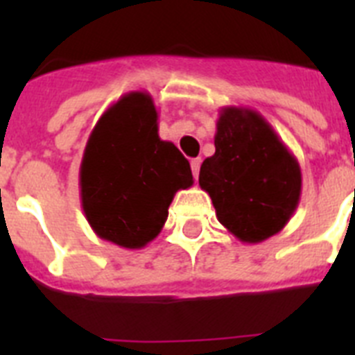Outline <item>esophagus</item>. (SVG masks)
I'll list each match as a JSON object with an SVG mask.
<instances>
[{"label":"esophagus","instance_id":"34e87169","mask_svg":"<svg viewBox=\"0 0 355 355\" xmlns=\"http://www.w3.org/2000/svg\"><path fill=\"white\" fill-rule=\"evenodd\" d=\"M190 167H192V172H193V178H199V171H200V158H193L192 162H190Z\"/></svg>","mask_w":355,"mask_h":355}]
</instances>
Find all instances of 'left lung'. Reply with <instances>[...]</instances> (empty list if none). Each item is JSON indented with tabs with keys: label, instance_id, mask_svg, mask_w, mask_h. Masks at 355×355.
Returning <instances> with one entry per match:
<instances>
[{
	"label": "left lung",
	"instance_id": "obj_1",
	"mask_svg": "<svg viewBox=\"0 0 355 355\" xmlns=\"http://www.w3.org/2000/svg\"><path fill=\"white\" fill-rule=\"evenodd\" d=\"M199 184L229 233L243 243H261L293 216L302 172L259 112L224 106L216 121L215 155L200 165Z\"/></svg>",
	"mask_w": 355,
	"mask_h": 355
}]
</instances>
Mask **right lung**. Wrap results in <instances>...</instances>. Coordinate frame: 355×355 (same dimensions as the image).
<instances>
[{
  "instance_id": "right-lung-1",
  "label": "right lung",
  "mask_w": 355,
  "mask_h": 355,
  "mask_svg": "<svg viewBox=\"0 0 355 355\" xmlns=\"http://www.w3.org/2000/svg\"><path fill=\"white\" fill-rule=\"evenodd\" d=\"M193 184L190 163L158 135L147 92H130L96 122L80 167L81 208L99 238L144 249L167 222L178 190Z\"/></svg>"
}]
</instances>
